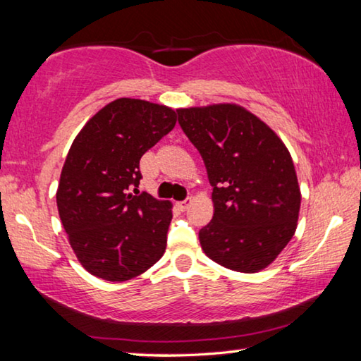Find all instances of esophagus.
Returning <instances> with one entry per match:
<instances>
[{
    "label": "esophagus",
    "instance_id": "34e87169",
    "mask_svg": "<svg viewBox=\"0 0 361 361\" xmlns=\"http://www.w3.org/2000/svg\"><path fill=\"white\" fill-rule=\"evenodd\" d=\"M189 205H191V197H188L186 200H181V202H178V207L181 210H186Z\"/></svg>",
    "mask_w": 361,
    "mask_h": 361
}]
</instances>
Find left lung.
Masks as SVG:
<instances>
[{"label":"left lung","instance_id":"8db88e82","mask_svg":"<svg viewBox=\"0 0 361 361\" xmlns=\"http://www.w3.org/2000/svg\"><path fill=\"white\" fill-rule=\"evenodd\" d=\"M178 122L204 159L215 207L199 231L204 253L231 271L267 267L295 235L301 191L279 135L235 103L178 109Z\"/></svg>","mask_w":361,"mask_h":361}]
</instances>
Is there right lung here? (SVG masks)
Here are the masks:
<instances>
[{
  "mask_svg": "<svg viewBox=\"0 0 361 361\" xmlns=\"http://www.w3.org/2000/svg\"><path fill=\"white\" fill-rule=\"evenodd\" d=\"M176 111L138 99H118L94 114L65 159L57 209L85 271L108 282L140 276L162 258L172 202L133 195L140 159L173 129Z\"/></svg>",
  "mask_w": 361,
  "mask_h": 361,
  "instance_id": "add662e5",
  "label": "right lung"
}]
</instances>
